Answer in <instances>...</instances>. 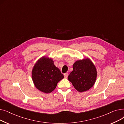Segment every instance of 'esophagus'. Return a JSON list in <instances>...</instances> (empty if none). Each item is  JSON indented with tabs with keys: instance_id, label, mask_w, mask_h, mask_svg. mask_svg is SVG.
I'll return each instance as SVG.
<instances>
[{
	"instance_id": "esophagus-1",
	"label": "esophagus",
	"mask_w": 124,
	"mask_h": 124,
	"mask_svg": "<svg viewBox=\"0 0 124 124\" xmlns=\"http://www.w3.org/2000/svg\"><path fill=\"white\" fill-rule=\"evenodd\" d=\"M64 77L65 78H67L68 76V73H65L64 74Z\"/></svg>"
}]
</instances>
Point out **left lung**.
<instances>
[{"label":"left lung","instance_id":"obj_1","mask_svg":"<svg viewBox=\"0 0 124 124\" xmlns=\"http://www.w3.org/2000/svg\"><path fill=\"white\" fill-rule=\"evenodd\" d=\"M73 69L68 79L77 91L80 93L86 92L93 86L97 72L95 66L89 59L76 61L73 65Z\"/></svg>","mask_w":124,"mask_h":124}]
</instances>
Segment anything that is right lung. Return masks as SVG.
<instances>
[{
  "label": "right lung",
  "instance_id": "obj_1",
  "mask_svg": "<svg viewBox=\"0 0 124 124\" xmlns=\"http://www.w3.org/2000/svg\"><path fill=\"white\" fill-rule=\"evenodd\" d=\"M63 78L59 69L54 65V61L47 57L40 58L32 70V79L35 86L46 93L53 92Z\"/></svg>",
  "mask_w": 124,
  "mask_h": 124
}]
</instances>
